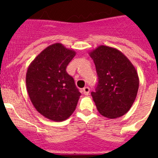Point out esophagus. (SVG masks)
Masks as SVG:
<instances>
[{
	"label": "esophagus",
	"mask_w": 158,
	"mask_h": 158,
	"mask_svg": "<svg viewBox=\"0 0 158 158\" xmlns=\"http://www.w3.org/2000/svg\"><path fill=\"white\" fill-rule=\"evenodd\" d=\"M89 91H90V89L89 87H85L82 89V92H83V93L85 95H89Z\"/></svg>",
	"instance_id": "1"
}]
</instances>
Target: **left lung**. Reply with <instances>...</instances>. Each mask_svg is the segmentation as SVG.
<instances>
[{"label": "left lung", "mask_w": 158, "mask_h": 158, "mask_svg": "<svg viewBox=\"0 0 158 158\" xmlns=\"http://www.w3.org/2000/svg\"><path fill=\"white\" fill-rule=\"evenodd\" d=\"M89 55L98 76L96 92L91 93L96 108L106 118L123 116L133 105L139 90L135 66L121 51L107 46H99Z\"/></svg>", "instance_id": "8db88e82"}]
</instances>
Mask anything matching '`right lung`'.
Wrapping results in <instances>:
<instances>
[{"label":"right lung","instance_id":"obj_1","mask_svg":"<svg viewBox=\"0 0 158 158\" xmlns=\"http://www.w3.org/2000/svg\"><path fill=\"white\" fill-rule=\"evenodd\" d=\"M76 52L54 43L36 56L26 73L27 91L38 112L55 122L65 120L75 111L81 93L67 73Z\"/></svg>","mask_w":158,"mask_h":158}]
</instances>
